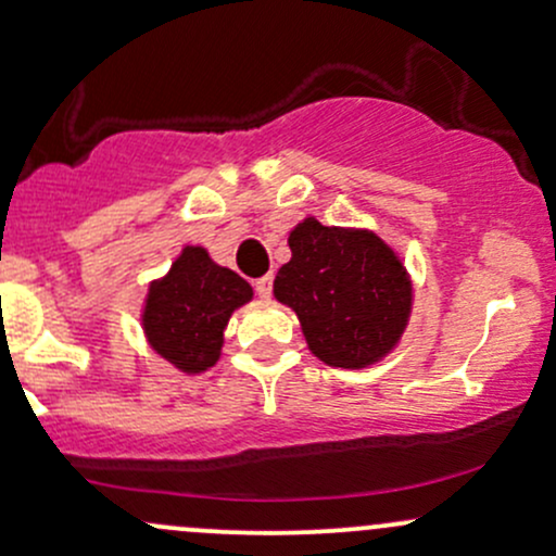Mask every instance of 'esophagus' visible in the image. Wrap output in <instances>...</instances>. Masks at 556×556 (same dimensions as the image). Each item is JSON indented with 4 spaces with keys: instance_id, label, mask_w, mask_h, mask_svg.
<instances>
[{
    "instance_id": "1",
    "label": "esophagus",
    "mask_w": 556,
    "mask_h": 556,
    "mask_svg": "<svg viewBox=\"0 0 556 556\" xmlns=\"http://www.w3.org/2000/svg\"><path fill=\"white\" fill-rule=\"evenodd\" d=\"M271 282H274V277H271V274H266V277H261V279H256V285H253V287H256V295L258 298H271Z\"/></svg>"
}]
</instances>
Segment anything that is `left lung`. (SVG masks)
I'll list each match as a JSON object with an SVG mask.
<instances>
[{"label": "left lung", "instance_id": "8db88e82", "mask_svg": "<svg viewBox=\"0 0 556 556\" xmlns=\"http://www.w3.org/2000/svg\"><path fill=\"white\" fill-rule=\"evenodd\" d=\"M292 258L274 298L300 318L308 350L334 368H366L397 348L413 308V282L376 232L324 227L305 216L292 229Z\"/></svg>", "mask_w": 556, "mask_h": 556}]
</instances>
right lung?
Listing matches in <instances>:
<instances>
[{"mask_svg":"<svg viewBox=\"0 0 556 556\" xmlns=\"http://www.w3.org/2000/svg\"><path fill=\"white\" fill-rule=\"evenodd\" d=\"M253 287L206 248L185 245L172 269L149 287L143 334L151 350L182 374H203L219 361L229 316L251 303Z\"/></svg>","mask_w":556,"mask_h":556,"instance_id":"right-lung-1","label":"right lung"}]
</instances>
